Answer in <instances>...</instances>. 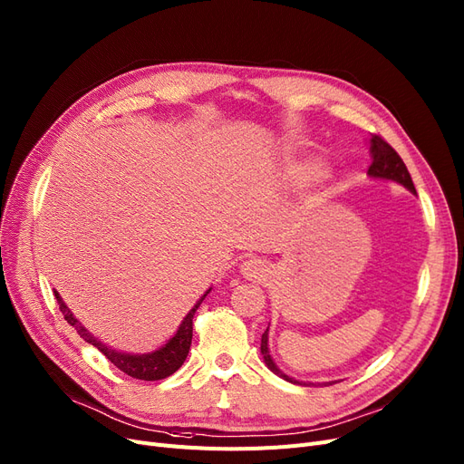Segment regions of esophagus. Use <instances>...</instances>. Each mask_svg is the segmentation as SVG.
<instances>
[{"label":"esophagus","mask_w":464,"mask_h":464,"mask_svg":"<svg viewBox=\"0 0 464 464\" xmlns=\"http://www.w3.org/2000/svg\"><path fill=\"white\" fill-rule=\"evenodd\" d=\"M267 271H269L267 261L259 259V257H250V259H246V261H243V264H240V275H243L248 280L261 282L267 276Z\"/></svg>","instance_id":"1"}]
</instances>
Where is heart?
Segmentation results:
<instances>
[{"label":"heart","mask_w":464,"mask_h":464,"mask_svg":"<svg viewBox=\"0 0 464 464\" xmlns=\"http://www.w3.org/2000/svg\"><path fill=\"white\" fill-rule=\"evenodd\" d=\"M322 174H324V165L309 155L288 159L280 169V179L286 186H304L318 179Z\"/></svg>","instance_id":"1"}]
</instances>
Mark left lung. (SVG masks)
<instances>
[{
    "label": "left lung",
    "instance_id": "obj_1",
    "mask_svg": "<svg viewBox=\"0 0 464 464\" xmlns=\"http://www.w3.org/2000/svg\"><path fill=\"white\" fill-rule=\"evenodd\" d=\"M370 155H372V167L368 169V176L373 178V179H389V182H394L401 188H406L408 191H411L413 195H417L415 191V186H413V179L404 165V160L400 159V155L385 142V140L379 138V136H372L370 138ZM261 356H264V362L266 366L278 377H282L285 381H290L294 382V385H304V387H309L313 385L311 381H299V379H294L290 375H286L285 372H282L276 364L275 360L271 356V351H269V326L267 330L264 332V335H261ZM332 382L335 381H326V382H318V385H332Z\"/></svg>",
    "mask_w": 464,
    "mask_h": 464
}]
</instances>
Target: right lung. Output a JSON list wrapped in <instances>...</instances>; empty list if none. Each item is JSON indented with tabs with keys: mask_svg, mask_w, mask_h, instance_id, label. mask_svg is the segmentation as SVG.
<instances>
[{
	"mask_svg": "<svg viewBox=\"0 0 464 464\" xmlns=\"http://www.w3.org/2000/svg\"><path fill=\"white\" fill-rule=\"evenodd\" d=\"M212 288H208L197 304L189 309V313L184 316V320L179 322V326L176 330V334L167 339L163 345L159 349L151 351V353H142V354H134V353H123L117 351L110 345H106L104 341H100L94 334H91L82 322H79L73 313L70 311V307L64 304V299L60 297V294L54 290V297L58 301V307L63 311L64 318L68 320V324H72L77 334L82 335L87 343L94 345L100 353H102L115 368H119L121 372H125L127 375L134 377V379H142V381H159L165 379L169 375H172L176 370L182 368V364L188 358L189 347H191V337H193V314L198 309V305L203 304V299L210 294Z\"/></svg>",
	"mask_w": 464,
	"mask_h": 464,
	"instance_id": "1",
	"label": "right lung"
}]
</instances>
